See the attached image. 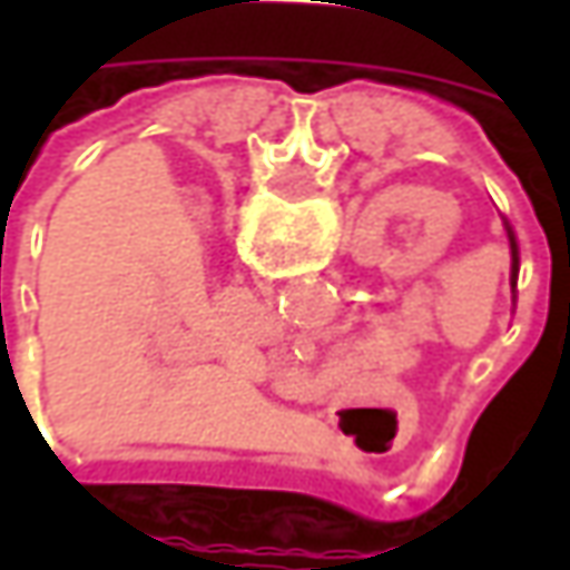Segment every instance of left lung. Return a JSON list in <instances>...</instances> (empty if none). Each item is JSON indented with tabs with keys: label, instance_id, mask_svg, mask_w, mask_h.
Masks as SVG:
<instances>
[{
	"label": "left lung",
	"instance_id": "left-lung-1",
	"mask_svg": "<svg viewBox=\"0 0 570 570\" xmlns=\"http://www.w3.org/2000/svg\"><path fill=\"white\" fill-rule=\"evenodd\" d=\"M504 230H508V244H511V292L517 295V273H520V247H517V234L511 222L504 218Z\"/></svg>",
	"mask_w": 570,
	"mask_h": 570
}]
</instances>
